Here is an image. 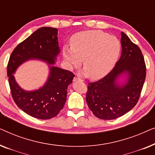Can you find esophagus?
Here are the masks:
<instances>
[{"label":"esophagus","mask_w":155,"mask_h":155,"mask_svg":"<svg viewBox=\"0 0 155 155\" xmlns=\"http://www.w3.org/2000/svg\"><path fill=\"white\" fill-rule=\"evenodd\" d=\"M73 81H82V80H81L80 78L78 77H75L73 79Z\"/></svg>","instance_id":"obj_1"}]
</instances>
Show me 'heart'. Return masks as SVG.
<instances>
[{"instance_id": "heart-1", "label": "heart", "mask_w": 155, "mask_h": 155, "mask_svg": "<svg viewBox=\"0 0 155 155\" xmlns=\"http://www.w3.org/2000/svg\"><path fill=\"white\" fill-rule=\"evenodd\" d=\"M115 36L99 30L81 31L73 36L71 46H65L63 54L70 66H80L83 60L84 74L99 79L111 71L120 52Z\"/></svg>"}]
</instances>
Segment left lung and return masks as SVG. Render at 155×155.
<instances>
[{
  "instance_id": "1",
  "label": "left lung",
  "mask_w": 155,
  "mask_h": 155,
  "mask_svg": "<svg viewBox=\"0 0 155 155\" xmlns=\"http://www.w3.org/2000/svg\"><path fill=\"white\" fill-rule=\"evenodd\" d=\"M120 58L102 79L89 82L86 101L92 113L103 120L120 117L130 111L140 96L146 77V66L141 50L121 31ZM125 75L127 81L117 83Z\"/></svg>"
}]
</instances>
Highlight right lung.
Wrapping results in <instances>:
<instances>
[{"mask_svg": "<svg viewBox=\"0 0 155 155\" xmlns=\"http://www.w3.org/2000/svg\"><path fill=\"white\" fill-rule=\"evenodd\" d=\"M58 29L44 27L38 29L16 46L10 56L7 73L12 97L23 111L39 119H50L63 109L67 98V89L75 75L71 71L51 65L60 53ZM37 59L49 63L50 75L39 90L26 91L16 83L13 74L23 62Z\"/></svg>", "mask_w": 155, "mask_h": 155, "instance_id": "right-lung-1", "label": "right lung"}]
</instances>
